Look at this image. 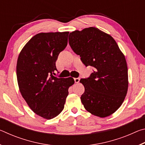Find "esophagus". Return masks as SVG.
<instances>
[{
  "label": "esophagus",
  "mask_w": 145,
  "mask_h": 145,
  "mask_svg": "<svg viewBox=\"0 0 145 145\" xmlns=\"http://www.w3.org/2000/svg\"><path fill=\"white\" fill-rule=\"evenodd\" d=\"M74 80H75V83H78L80 81V78L78 77V78H74Z\"/></svg>",
  "instance_id": "esophagus-1"
}]
</instances>
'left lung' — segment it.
<instances>
[{
	"instance_id": "obj_1",
	"label": "left lung",
	"mask_w": 145,
	"mask_h": 145,
	"mask_svg": "<svg viewBox=\"0 0 145 145\" xmlns=\"http://www.w3.org/2000/svg\"><path fill=\"white\" fill-rule=\"evenodd\" d=\"M69 44L86 67L95 70L80 79L85 91L80 99L87 111L100 118L109 116L123 102L128 90L125 57L111 35L91 27L69 34Z\"/></svg>"
}]
</instances>
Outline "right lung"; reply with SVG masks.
Returning a JSON list of instances; mask_svg holds the SVG:
<instances>
[{"instance_id": "1", "label": "right lung", "mask_w": 145, "mask_h": 145, "mask_svg": "<svg viewBox=\"0 0 145 145\" xmlns=\"http://www.w3.org/2000/svg\"><path fill=\"white\" fill-rule=\"evenodd\" d=\"M69 32L41 33L34 36L18 56L16 77L20 91L32 111L46 120L64 109L72 77L57 78L56 61L68 44Z\"/></svg>"}]
</instances>
